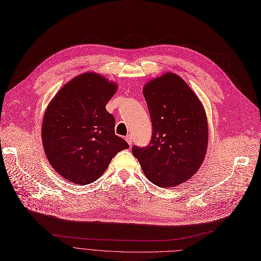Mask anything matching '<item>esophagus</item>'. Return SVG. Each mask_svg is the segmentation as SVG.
Wrapping results in <instances>:
<instances>
[{"label": "esophagus", "instance_id": "34e87169", "mask_svg": "<svg viewBox=\"0 0 261 261\" xmlns=\"http://www.w3.org/2000/svg\"><path fill=\"white\" fill-rule=\"evenodd\" d=\"M125 140H126V142L129 144V145H132V137H130V135H128V136H126L125 137Z\"/></svg>", "mask_w": 261, "mask_h": 261}]
</instances>
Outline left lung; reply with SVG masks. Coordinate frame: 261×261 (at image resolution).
<instances>
[{
    "mask_svg": "<svg viewBox=\"0 0 261 261\" xmlns=\"http://www.w3.org/2000/svg\"><path fill=\"white\" fill-rule=\"evenodd\" d=\"M152 125L150 142L133 146L146 178L161 188L176 187L200 168L207 148L204 107L187 82L166 72L143 87Z\"/></svg>",
    "mask_w": 261,
    "mask_h": 261,
    "instance_id": "8db88e82",
    "label": "left lung"
}]
</instances>
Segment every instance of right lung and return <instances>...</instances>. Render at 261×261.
<instances>
[{
    "instance_id": "right-lung-1",
    "label": "right lung",
    "mask_w": 261,
    "mask_h": 261,
    "mask_svg": "<svg viewBox=\"0 0 261 261\" xmlns=\"http://www.w3.org/2000/svg\"><path fill=\"white\" fill-rule=\"evenodd\" d=\"M117 84L96 72L76 75L61 88L45 111L42 141L54 170L71 183L99 179L128 144L115 134V118L105 106Z\"/></svg>"
}]
</instances>
